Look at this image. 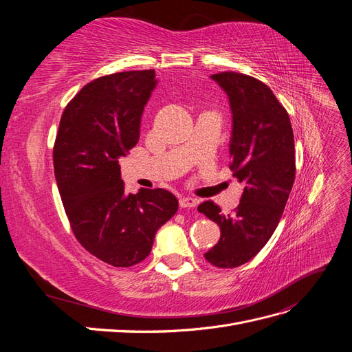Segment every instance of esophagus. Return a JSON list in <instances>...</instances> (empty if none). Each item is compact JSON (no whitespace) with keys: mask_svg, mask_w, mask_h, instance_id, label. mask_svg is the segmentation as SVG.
I'll return each instance as SVG.
<instances>
[{"mask_svg":"<svg viewBox=\"0 0 352 352\" xmlns=\"http://www.w3.org/2000/svg\"><path fill=\"white\" fill-rule=\"evenodd\" d=\"M198 204V199L192 198V197H182L179 199V206L182 208H192Z\"/></svg>","mask_w":352,"mask_h":352,"instance_id":"obj_1","label":"esophagus"}]
</instances>
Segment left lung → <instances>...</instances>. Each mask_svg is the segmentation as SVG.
Instances as JSON below:
<instances>
[{
    "instance_id": "1",
    "label": "left lung",
    "mask_w": 352,
    "mask_h": 352,
    "mask_svg": "<svg viewBox=\"0 0 352 352\" xmlns=\"http://www.w3.org/2000/svg\"><path fill=\"white\" fill-rule=\"evenodd\" d=\"M210 78L229 98V167L243 192L232 214H223L212 201L202 202L198 211L221 232L206 260L233 269L254 258L279 225L295 179L294 132L289 116L267 85L235 72Z\"/></svg>"
}]
</instances>
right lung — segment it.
Here are the masks:
<instances>
[{
  "label": "right lung",
  "mask_w": 352,
  "mask_h": 352,
  "mask_svg": "<svg viewBox=\"0 0 352 352\" xmlns=\"http://www.w3.org/2000/svg\"><path fill=\"white\" fill-rule=\"evenodd\" d=\"M154 70L122 72L85 85L61 116L54 175L74 236L114 267L150 254L157 230L177 211L166 189L126 194L119 160L140 141L141 117L157 87Z\"/></svg>",
  "instance_id": "1"
}]
</instances>
